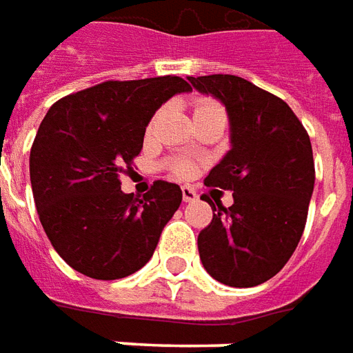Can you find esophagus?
<instances>
[{
  "label": "esophagus",
  "instance_id": "esophagus-1",
  "mask_svg": "<svg viewBox=\"0 0 353 353\" xmlns=\"http://www.w3.org/2000/svg\"><path fill=\"white\" fill-rule=\"evenodd\" d=\"M182 199H184L186 203H188V201H196L197 194L190 188V186H184V188H182Z\"/></svg>",
  "mask_w": 353,
  "mask_h": 353
}]
</instances>
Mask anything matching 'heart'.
I'll return each mask as SVG.
<instances>
[{
  "mask_svg": "<svg viewBox=\"0 0 353 353\" xmlns=\"http://www.w3.org/2000/svg\"><path fill=\"white\" fill-rule=\"evenodd\" d=\"M212 110H222V108L214 101L201 99V101H196V104H194V116H196V114H203V112H212ZM154 123H156V117L152 119L148 131H152ZM171 167H172V171L176 172L179 176H190V174L194 172V163L188 161V159H176V161H172Z\"/></svg>",
  "mask_w": 353,
  "mask_h": 353,
  "instance_id": "b5f03b06",
  "label": "heart"
}]
</instances>
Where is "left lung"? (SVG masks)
Instances as JSON below:
<instances>
[{
	"instance_id": "8db88e82",
	"label": "left lung",
	"mask_w": 353,
	"mask_h": 353,
	"mask_svg": "<svg viewBox=\"0 0 353 353\" xmlns=\"http://www.w3.org/2000/svg\"><path fill=\"white\" fill-rule=\"evenodd\" d=\"M188 79L226 106L232 131V150L205 186L234 192V205L201 197L212 221L197 236L199 259L221 283L261 285L287 264L306 226L316 182L312 142L287 102L243 77Z\"/></svg>"
}]
</instances>
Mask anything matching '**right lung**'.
<instances>
[{
    "instance_id": "obj_1",
    "label": "right lung",
    "mask_w": 353,
    "mask_h": 353,
    "mask_svg": "<svg viewBox=\"0 0 353 353\" xmlns=\"http://www.w3.org/2000/svg\"><path fill=\"white\" fill-rule=\"evenodd\" d=\"M190 89L179 76L104 81L49 108L30 150V181L45 234L76 272L110 281L152 259L182 190L156 181L139 199L121 192L119 174L132 169L156 110Z\"/></svg>"
}]
</instances>
